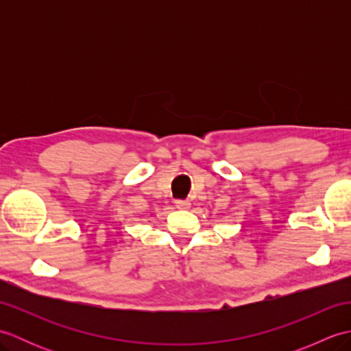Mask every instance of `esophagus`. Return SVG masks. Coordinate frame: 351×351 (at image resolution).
<instances>
[{"label": "esophagus", "mask_w": 351, "mask_h": 351, "mask_svg": "<svg viewBox=\"0 0 351 351\" xmlns=\"http://www.w3.org/2000/svg\"><path fill=\"white\" fill-rule=\"evenodd\" d=\"M175 205H176V208H180V210H187V208L190 206V202L189 200H176Z\"/></svg>", "instance_id": "34e87169"}]
</instances>
